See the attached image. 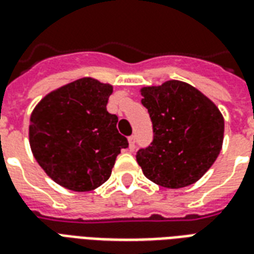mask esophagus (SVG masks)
Here are the masks:
<instances>
[{"label": "esophagus", "mask_w": 254, "mask_h": 254, "mask_svg": "<svg viewBox=\"0 0 254 254\" xmlns=\"http://www.w3.org/2000/svg\"><path fill=\"white\" fill-rule=\"evenodd\" d=\"M128 143H129V150H134L135 143H136V136H135V135H131V136L128 138Z\"/></svg>", "instance_id": "esophagus-1"}]
</instances>
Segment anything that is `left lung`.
<instances>
[{
	"instance_id": "obj_1",
	"label": "left lung",
	"mask_w": 254,
	"mask_h": 254,
	"mask_svg": "<svg viewBox=\"0 0 254 254\" xmlns=\"http://www.w3.org/2000/svg\"><path fill=\"white\" fill-rule=\"evenodd\" d=\"M140 92L154 132L151 144L136 152L143 174L167 189L197 182L222 148L225 123L220 110L197 88L178 80Z\"/></svg>"
}]
</instances>
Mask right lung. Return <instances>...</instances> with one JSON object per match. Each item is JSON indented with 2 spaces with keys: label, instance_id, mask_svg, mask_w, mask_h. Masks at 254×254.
Segmentation results:
<instances>
[{
  "label": "right lung",
  "instance_id": "add662e5",
  "mask_svg": "<svg viewBox=\"0 0 254 254\" xmlns=\"http://www.w3.org/2000/svg\"><path fill=\"white\" fill-rule=\"evenodd\" d=\"M112 85L83 77L48 93L30 115L29 143L48 177L73 191H91L111 177L128 140L107 111Z\"/></svg>",
  "mask_w": 254,
  "mask_h": 254
}]
</instances>
